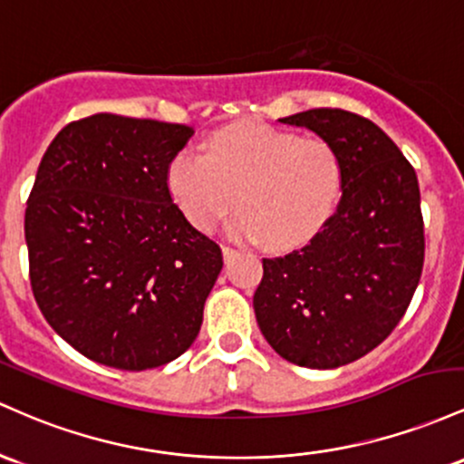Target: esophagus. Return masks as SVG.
I'll use <instances>...</instances> for the list:
<instances>
[{
    "label": "esophagus",
    "instance_id": "esophagus-1",
    "mask_svg": "<svg viewBox=\"0 0 464 464\" xmlns=\"http://www.w3.org/2000/svg\"><path fill=\"white\" fill-rule=\"evenodd\" d=\"M221 249H223V258H226L227 263H230V260H234V258L238 256V249H237V247H232V246H223Z\"/></svg>",
    "mask_w": 464,
    "mask_h": 464
}]
</instances>
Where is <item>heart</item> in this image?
Listing matches in <instances>:
<instances>
[{"label": "heart", "instance_id": "obj_1", "mask_svg": "<svg viewBox=\"0 0 464 464\" xmlns=\"http://www.w3.org/2000/svg\"><path fill=\"white\" fill-rule=\"evenodd\" d=\"M331 142L265 124H237L208 140L206 153L179 150L166 186L195 227L210 230L237 199L230 232L269 249H295L326 226L344 188Z\"/></svg>", "mask_w": 464, "mask_h": 464}]
</instances>
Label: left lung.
Wrapping results in <instances>:
<instances>
[{
  "instance_id": "left-lung-1",
  "label": "left lung",
  "mask_w": 464,
  "mask_h": 464,
  "mask_svg": "<svg viewBox=\"0 0 464 464\" xmlns=\"http://www.w3.org/2000/svg\"><path fill=\"white\" fill-rule=\"evenodd\" d=\"M280 122L331 142L346 177L335 215L304 247L263 258L254 311L283 359L340 368L382 344L408 311L425 258L419 179L397 144L357 113L309 109Z\"/></svg>"
}]
</instances>
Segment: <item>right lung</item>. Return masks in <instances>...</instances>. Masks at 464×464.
I'll return each instance as SVG.
<instances>
[{"instance_id":"obj_1","label":"right lung","mask_w":464,"mask_h":464,"mask_svg":"<svg viewBox=\"0 0 464 464\" xmlns=\"http://www.w3.org/2000/svg\"><path fill=\"white\" fill-rule=\"evenodd\" d=\"M192 129L96 113L52 140L25 208L30 287L81 355L149 371L199 335L221 247L173 204L166 169Z\"/></svg>"}]
</instances>
